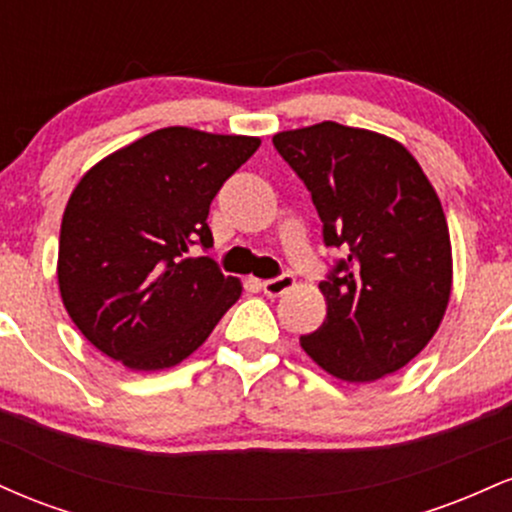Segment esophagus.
Returning a JSON list of instances; mask_svg holds the SVG:
<instances>
[{
  "label": "esophagus",
  "instance_id": "esophagus-1",
  "mask_svg": "<svg viewBox=\"0 0 512 512\" xmlns=\"http://www.w3.org/2000/svg\"><path fill=\"white\" fill-rule=\"evenodd\" d=\"M293 284H296L293 274H281V276H276V279L260 281V289L267 293L269 298H276V296H284L286 291L293 289Z\"/></svg>",
  "mask_w": 512,
  "mask_h": 512
}]
</instances>
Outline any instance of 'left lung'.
<instances>
[{
	"mask_svg": "<svg viewBox=\"0 0 512 512\" xmlns=\"http://www.w3.org/2000/svg\"><path fill=\"white\" fill-rule=\"evenodd\" d=\"M274 146L310 190L330 248L327 317L301 346L344 383H375L431 342L452 291L450 231L407 146L339 122L286 129Z\"/></svg>",
	"mask_w": 512,
	"mask_h": 512,
	"instance_id": "1",
	"label": "left lung"
}]
</instances>
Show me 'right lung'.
Listing matches in <instances>:
<instances>
[{
	"label": "right lung",
	"instance_id": "add662e5",
	"mask_svg": "<svg viewBox=\"0 0 512 512\" xmlns=\"http://www.w3.org/2000/svg\"><path fill=\"white\" fill-rule=\"evenodd\" d=\"M260 137L163 127L98 161L60 228L57 284L79 332L129 370L178 366L207 342L243 284L211 248L209 204Z\"/></svg>",
	"mask_w": 512,
	"mask_h": 512
}]
</instances>
